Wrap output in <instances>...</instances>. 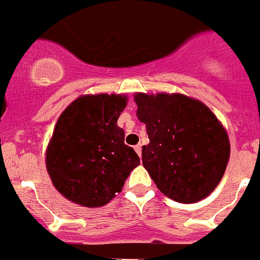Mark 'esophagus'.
I'll use <instances>...</instances> for the list:
<instances>
[{"mask_svg":"<svg viewBox=\"0 0 260 260\" xmlns=\"http://www.w3.org/2000/svg\"><path fill=\"white\" fill-rule=\"evenodd\" d=\"M134 150H136L137 154L141 157V154H142V146H141V145H136V146H134Z\"/></svg>","mask_w":260,"mask_h":260,"instance_id":"1","label":"esophagus"}]
</instances>
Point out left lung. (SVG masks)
Masks as SVG:
<instances>
[{"label": "left lung", "instance_id": "left-lung-1", "mask_svg": "<svg viewBox=\"0 0 260 260\" xmlns=\"http://www.w3.org/2000/svg\"><path fill=\"white\" fill-rule=\"evenodd\" d=\"M134 101L150 141L142 164L157 188L184 204L205 199L230 159L223 124L204 103L182 94H136Z\"/></svg>", "mask_w": 260, "mask_h": 260}]
</instances>
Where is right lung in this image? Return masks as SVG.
<instances>
[{
	"instance_id": "right-lung-1",
	"label": "right lung",
	"mask_w": 260,
	"mask_h": 260,
	"mask_svg": "<svg viewBox=\"0 0 260 260\" xmlns=\"http://www.w3.org/2000/svg\"><path fill=\"white\" fill-rule=\"evenodd\" d=\"M126 101L124 95H84L56 122L45 164L53 186L72 203L88 208L106 205L140 165L117 124Z\"/></svg>"
}]
</instances>
